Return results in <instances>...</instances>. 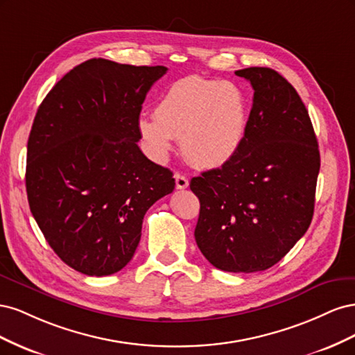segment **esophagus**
Instances as JSON below:
<instances>
[{"label": "esophagus", "mask_w": 355, "mask_h": 355, "mask_svg": "<svg viewBox=\"0 0 355 355\" xmlns=\"http://www.w3.org/2000/svg\"><path fill=\"white\" fill-rule=\"evenodd\" d=\"M175 179H176V188H178V189H185V188H188L189 182H188L187 176L180 175V173H176V175H175Z\"/></svg>", "instance_id": "esophagus-1"}]
</instances>
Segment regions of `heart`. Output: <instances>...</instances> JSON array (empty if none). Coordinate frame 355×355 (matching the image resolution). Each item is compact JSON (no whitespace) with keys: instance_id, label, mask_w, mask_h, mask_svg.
Here are the masks:
<instances>
[{"instance_id":"heart-1","label":"heart","mask_w":355,"mask_h":355,"mask_svg":"<svg viewBox=\"0 0 355 355\" xmlns=\"http://www.w3.org/2000/svg\"><path fill=\"white\" fill-rule=\"evenodd\" d=\"M249 106L244 93L228 81L187 77L161 96L154 116L137 125L149 151L164 159L180 139L184 157L201 168L227 164L244 142Z\"/></svg>"}]
</instances>
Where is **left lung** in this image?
Masks as SVG:
<instances>
[{
	"mask_svg": "<svg viewBox=\"0 0 355 355\" xmlns=\"http://www.w3.org/2000/svg\"><path fill=\"white\" fill-rule=\"evenodd\" d=\"M252 111L240 151L220 168L192 178L200 200L196 241L222 271L275 265L302 239L314 214L320 151L297 92L271 68H245Z\"/></svg>",
	"mask_w": 355,
	"mask_h": 355,
	"instance_id": "8db88e82",
	"label": "left lung"
}]
</instances>
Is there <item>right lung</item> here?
I'll list each match as a JSON object with an SVG mask.
<instances>
[{"instance_id":"add662e5","label":"right lung","mask_w":355,"mask_h":355,"mask_svg":"<svg viewBox=\"0 0 355 355\" xmlns=\"http://www.w3.org/2000/svg\"><path fill=\"white\" fill-rule=\"evenodd\" d=\"M166 72L90 59L37 111L25 176L31 213L51 249L81 274L123 270L141 241L146 210L175 189L173 173L137 146L142 103Z\"/></svg>"}]
</instances>
